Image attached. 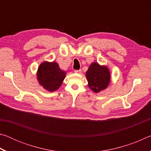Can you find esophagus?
<instances>
[{"mask_svg": "<svg viewBox=\"0 0 151 151\" xmlns=\"http://www.w3.org/2000/svg\"><path fill=\"white\" fill-rule=\"evenodd\" d=\"M74 72H75V73H76V74H81L82 70H75Z\"/></svg>", "mask_w": 151, "mask_h": 151, "instance_id": "34e87169", "label": "esophagus"}]
</instances>
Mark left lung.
<instances>
[{"instance_id":"left-lung-1","label":"left lung","mask_w":151,"mask_h":151,"mask_svg":"<svg viewBox=\"0 0 151 151\" xmlns=\"http://www.w3.org/2000/svg\"><path fill=\"white\" fill-rule=\"evenodd\" d=\"M88 87L94 93L106 89L111 82V73L105 65L93 63L86 72Z\"/></svg>"}]
</instances>
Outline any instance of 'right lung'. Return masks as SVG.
Masks as SVG:
<instances>
[{"instance_id":"right-lung-1","label":"right lung","mask_w":151,"mask_h":151,"mask_svg":"<svg viewBox=\"0 0 151 151\" xmlns=\"http://www.w3.org/2000/svg\"><path fill=\"white\" fill-rule=\"evenodd\" d=\"M37 80L45 90L54 92L58 90L66 77V72L61 70L56 62L42 63L37 72Z\"/></svg>"}]
</instances>
